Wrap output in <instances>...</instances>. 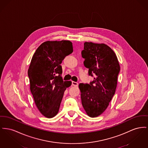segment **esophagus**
Instances as JSON below:
<instances>
[{
	"mask_svg": "<svg viewBox=\"0 0 148 148\" xmlns=\"http://www.w3.org/2000/svg\"><path fill=\"white\" fill-rule=\"evenodd\" d=\"M72 86H73L74 87H78V83L77 82H72Z\"/></svg>",
	"mask_w": 148,
	"mask_h": 148,
	"instance_id": "esophagus-1",
	"label": "esophagus"
}]
</instances>
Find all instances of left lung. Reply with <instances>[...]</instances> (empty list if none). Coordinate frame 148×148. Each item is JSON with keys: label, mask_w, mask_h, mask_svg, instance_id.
I'll return each instance as SVG.
<instances>
[{"label": "left lung", "mask_w": 148, "mask_h": 148, "mask_svg": "<svg viewBox=\"0 0 148 148\" xmlns=\"http://www.w3.org/2000/svg\"><path fill=\"white\" fill-rule=\"evenodd\" d=\"M82 56L88 75L95 77L89 84L79 85L82 103L89 116L96 117L106 110L115 93L120 67L116 53L104 44L86 42Z\"/></svg>", "instance_id": "left-lung-1"}]
</instances>
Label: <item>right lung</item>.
<instances>
[{
  "label": "right lung",
  "instance_id": "obj_1",
  "mask_svg": "<svg viewBox=\"0 0 148 148\" xmlns=\"http://www.w3.org/2000/svg\"><path fill=\"white\" fill-rule=\"evenodd\" d=\"M73 51L70 41H46L36 50L28 70L30 90L40 112L47 118L58 113L64 93L71 84L64 81L62 61Z\"/></svg>",
  "mask_w": 148,
  "mask_h": 148
}]
</instances>
